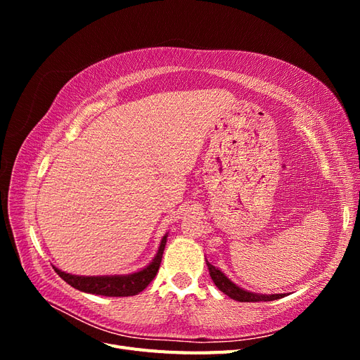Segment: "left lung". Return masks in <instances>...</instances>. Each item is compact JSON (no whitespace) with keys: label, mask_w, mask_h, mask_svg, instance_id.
Here are the masks:
<instances>
[{"label":"left lung","mask_w":360,"mask_h":360,"mask_svg":"<svg viewBox=\"0 0 360 360\" xmlns=\"http://www.w3.org/2000/svg\"><path fill=\"white\" fill-rule=\"evenodd\" d=\"M207 267H209V271H210V276L214 282V285L219 288L224 294H226L228 297H231L237 302H270V300H276V299H281L284 297L285 294H257V292H250L248 290H243L238 285H236L233 281L228 279L225 276V274H222V271L212 266L209 261H205Z\"/></svg>","instance_id":"left-lung-1"}]
</instances>
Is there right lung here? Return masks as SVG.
<instances>
[{"label":"right lung","instance_id":"1","mask_svg":"<svg viewBox=\"0 0 360 360\" xmlns=\"http://www.w3.org/2000/svg\"><path fill=\"white\" fill-rule=\"evenodd\" d=\"M167 237H168V233L162 237L159 249L153 261H151V263L144 269H141L135 271V274H130V275L79 276V275L66 274V271H63L57 267L53 269H56V271L61 279H64L69 285H72L73 288L79 291L99 294V296H108V297L135 296V294L143 291L150 282L155 279L162 261L163 249H165V245H167Z\"/></svg>","mask_w":360,"mask_h":360}]
</instances>
